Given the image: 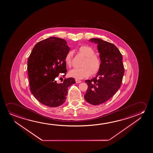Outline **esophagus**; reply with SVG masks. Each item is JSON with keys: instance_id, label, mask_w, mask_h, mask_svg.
Here are the masks:
<instances>
[{"instance_id": "obj_1", "label": "esophagus", "mask_w": 153, "mask_h": 153, "mask_svg": "<svg viewBox=\"0 0 153 153\" xmlns=\"http://www.w3.org/2000/svg\"><path fill=\"white\" fill-rule=\"evenodd\" d=\"M76 82L77 83V84H78V83H80V82H82V81L81 80H78V79H75Z\"/></svg>"}]
</instances>
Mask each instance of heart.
Segmentation results:
<instances>
[{"label":"heart","mask_w":153,"mask_h":153,"mask_svg":"<svg viewBox=\"0 0 153 153\" xmlns=\"http://www.w3.org/2000/svg\"><path fill=\"white\" fill-rule=\"evenodd\" d=\"M79 52L85 56L82 67L74 68L69 71V75L76 79H82L99 72L101 67V61L99 56L95 55L93 48L87 45H82L78 49ZM73 52L69 51L66 54L65 61L68 67H71L73 61Z\"/></svg>","instance_id":"b5f03b06"}]
</instances>
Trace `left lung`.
Segmentation results:
<instances>
[{"mask_svg": "<svg viewBox=\"0 0 153 153\" xmlns=\"http://www.w3.org/2000/svg\"><path fill=\"white\" fill-rule=\"evenodd\" d=\"M89 41L97 45L101 67L95 77L85 80L88 88L84 98L88 103L96 105L107 101L117 92L125 69L122 54L115 45L97 38Z\"/></svg>", "mask_w": 153, "mask_h": 153, "instance_id": "8db88e82", "label": "left lung"}]
</instances>
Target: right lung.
I'll use <instances>...</instances> for the list:
<instances>
[{
    "label": "right lung",
    "mask_w": 153,
    "mask_h": 153,
    "mask_svg": "<svg viewBox=\"0 0 153 153\" xmlns=\"http://www.w3.org/2000/svg\"><path fill=\"white\" fill-rule=\"evenodd\" d=\"M65 40L52 36L37 43L27 61L31 92L40 103L50 107L61 105L66 101L68 88L75 83L73 78L56 82L59 74L67 72L65 58L70 50Z\"/></svg>",
    "instance_id": "obj_1"
}]
</instances>
